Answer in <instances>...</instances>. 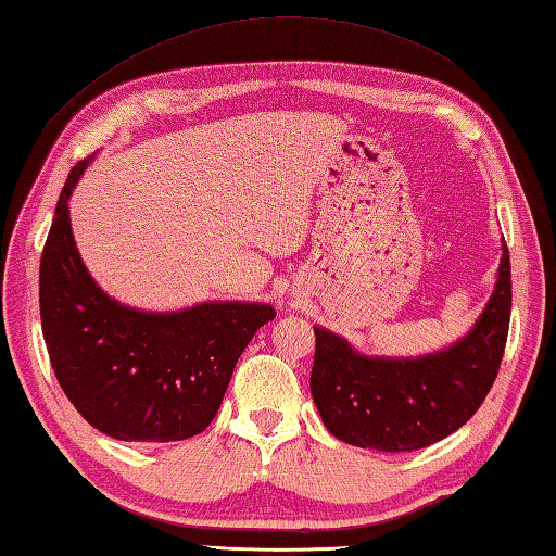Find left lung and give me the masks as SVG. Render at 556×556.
<instances>
[{
  "instance_id": "1",
  "label": "left lung",
  "mask_w": 556,
  "mask_h": 556,
  "mask_svg": "<svg viewBox=\"0 0 556 556\" xmlns=\"http://www.w3.org/2000/svg\"><path fill=\"white\" fill-rule=\"evenodd\" d=\"M510 252L503 242L497 281L485 312L446 351L417 361L368 357L345 338L314 328L312 394L326 429L345 444L417 451L437 444L473 417L501 370L510 328Z\"/></svg>"
}]
</instances>
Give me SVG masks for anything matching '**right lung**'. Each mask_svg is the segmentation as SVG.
<instances>
[{
	"instance_id": "add662e5",
	"label": "right lung",
	"mask_w": 556,
	"mask_h": 556,
	"mask_svg": "<svg viewBox=\"0 0 556 556\" xmlns=\"http://www.w3.org/2000/svg\"><path fill=\"white\" fill-rule=\"evenodd\" d=\"M90 156L71 168L41 252L43 341L65 397L119 441H181L220 409L235 363L275 318L267 304L208 301L147 314L110 299L75 248L68 199Z\"/></svg>"
}]
</instances>
